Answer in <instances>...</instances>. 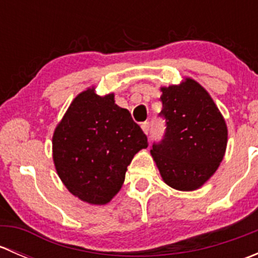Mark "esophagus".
I'll list each match as a JSON object with an SVG mask.
<instances>
[{
    "label": "esophagus",
    "instance_id": "obj_1",
    "mask_svg": "<svg viewBox=\"0 0 258 258\" xmlns=\"http://www.w3.org/2000/svg\"><path fill=\"white\" fill-rule=\"evenodd\" d=\"M141 127L142 131H144L146 135H148V132H150V123H148V122H144V123L141 124Z\"/></svg>",
    "mask_w": 258,
    "mask_h": 258
}]
</instances>
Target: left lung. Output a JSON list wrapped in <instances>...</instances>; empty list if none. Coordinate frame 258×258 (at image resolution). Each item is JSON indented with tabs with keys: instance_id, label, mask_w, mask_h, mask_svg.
<instances>
[{
	"instance_id": "8db88e82",
	"label": "left lung",
	"mask_w": 258,
	"mask_h": 258,
	"mask_svg": "<svg viewBox=\"0 0 258 258\" xmlns=\"http://www.w3.org/2000/svg\"><path fill=\"white\" fill-rule=\"evenodd\" d=\"M165 137L151 156L163 182L178 191L204 186L222 162L227 124L206 88L191 77L161 87Z\"/></svg>"
}]
</instances>
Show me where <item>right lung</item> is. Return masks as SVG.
<instances>
[{
	"mask_svg": "<svg viewBox=\"0 0 258 258\" xmlns=\"http://www.w3.org/2000/svg\"><path fill=\"white\" fill-rule=\"evenodd\" d=\"M147 137L114 93L100 96L95 86L79 93L52 136V158L66 188L90 205H106L118 194L127 166Z\"/></svg>",
	"mask_w": 258,
	"mask_h": 258,
	"instance_id": "add662e5",
	"label": "right lung"
}]
</instances>
